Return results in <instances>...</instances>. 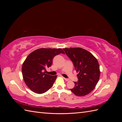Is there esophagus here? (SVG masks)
I'll return each mask as SVG.
<instances>
[{
    "instance_id": "esophagus-1",
    "label": "esophagus",
    "mask_w": 122,
    "mask_h": 122,
    "mask_svg": "<svg viewBox=\"0 0 122 122\" xmlns=\"http://www.w3.org/2000/svg\"><path fill=\"white\" fill-rule=\"evenodd\" d=\"M64 79L66 81H70V79H67V78H64Z\"/></svg>"
}]
</instances>
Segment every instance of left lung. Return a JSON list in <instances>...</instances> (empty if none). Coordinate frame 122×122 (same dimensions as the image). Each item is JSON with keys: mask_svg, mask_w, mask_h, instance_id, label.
Returning <instances> with one entry per match:
<instances>
[{"mask_svg": "<svg viewBox=\"0 0 122 122\" xmlns=\"http://www.w3.org/2000/svg\"><path fill=\"white\" fill-rule=\"evenodd\" d=\"M70 58L77 72L78 82H74L75 86L70 89L77 96L90 94L96 87L100 78V71L98 61L89 51L81 48L63 49Z\"/></svg>", "mask_w": 122, "mask_h": 122, "instance_id": "1", "label": "left lung"}]
</instances>
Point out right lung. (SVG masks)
I'll return each instance as SVG.
<instances>
[{
	"instance_id": "right-lung-1",
	"label": "right lung",
	"mask_w": 122,
	"mask_h": 122,
	"mask_svg": "<svg viewBox=\"0 0 122 122\" xmlns=\"http://www.w3.org/2000/svg\"><path fill=\"white\" fill-rule=\"evenodd\" d=\"M65 54L61 48H40L29 54L23 62L22 73L24 82L36 94L45 93L52 86L57 75L51 76L44 71L52 64L55 55Z\"/></svg>"
}]
</instances>
